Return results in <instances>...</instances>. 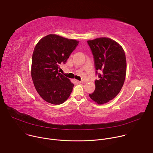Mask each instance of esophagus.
<instances>
[{"instance_id": "obj_1", "label": "esophagus", "mask_w": 153, "mask_h": 153, "mask_svg": "<svg viewBox=\"0 0 153 153\" xmlns=\"http://www.w3.org/2000/svg\"><path fill=\"white\" fill-rule=\"evenodd\" d=\"M77 82L80 83H83V81H78V80H77Z\"/></svg>"}]
</instances>
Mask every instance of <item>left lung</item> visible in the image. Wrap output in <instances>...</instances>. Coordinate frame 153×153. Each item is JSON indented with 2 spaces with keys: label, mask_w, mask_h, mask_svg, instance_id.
Returning a JSON list of instances; mask_svg holds the SVG:
<instances>
[{
  "label": "left lung",
  "mask_w": 153,
  "mask_h": 153,
  "mask_svg": "<svg viewBox=\"0 0 153 153\" xmlns=\"http://www.w3.org/2000/svg\"><path fill=\"white\" fill-rule=\"evenodd\" d=\"M87 43L94 57L96 74V88L90 98L101 105L113 99L120 91L125 82L126 60L122 47L116 41L101 37ZM98 71H102L101 75Z\"/></svg>",
  "instance_id": "8db88e82"
}]
</instances>
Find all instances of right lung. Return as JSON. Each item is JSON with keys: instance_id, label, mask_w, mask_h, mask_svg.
<instances>
[{"instance_id": "1", "label": "right lung", "mask_w": 153, "mask_h": 153, "mask_svg": "<svg viewBox=\"0 0 153 153\" xmlns=\"http://www.w3.org/2000/svg\"><path fill=\"white\" fill-rule=\"evenodd\" d=\"M79 42L49 34L36 45L32 56L31 77L36 91L46 102L60 105L70 96L74 85L58 70L61 63L67 62Z\"/></svg>"}]
</instances>
